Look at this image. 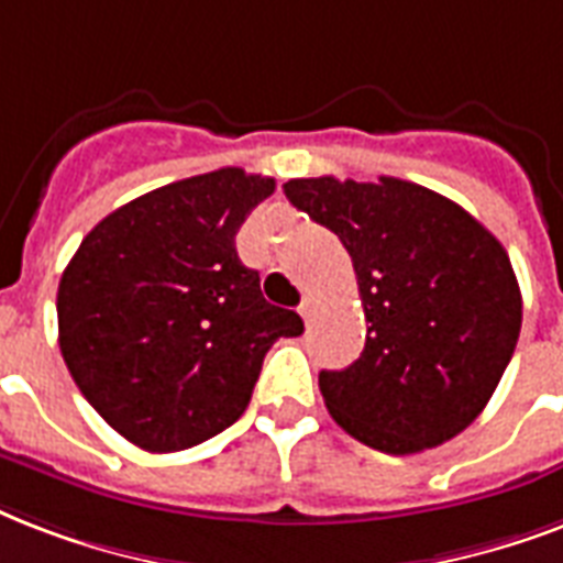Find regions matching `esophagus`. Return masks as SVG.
Masks as SVG:
<instances>
[{"mask_svg":"<svg viewBox=\"0 0 563 563\" xmlns=\"http://www.w3.org/2000/svg\"><path fill=\"white\" fill-rule=\"evenodd\" d=\"M313 311H317V302H313V296H305L302 305H299V313H302V320H305V322L311 320Z\"/></svg>","mask_w":563,"mask_h":563,"instance_id":"obj_1","label":"esophagus"}]
</instances>
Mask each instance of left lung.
I'll list each match as a JSON object with an SVG mask.
<instances>
[{
	"mask_svg": "<svg viewBox=\"0 0 563 563\" xmlns=\"http://www.w3.org/2000/svg\"><path fill=\"white\" fill-rule=\"evenodd\" d=\"M285 196L341 238L369 322L361 358L320 373L331 417L387 455L461 434L520 338L522 296L503 243L461 205L402 178H290Z\"/></svg>",
	"mask_w": 563,
	"mask_h": 563,
	"instance_id": "left-lung-1",
	"label": "left lung"
}]
</instances>
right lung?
Returning <instances> with one entry per match:
<instances>
[{"mask_svg": "<svg viewBox=\"0 0 563 563\" xmlns=\"http://www.w3.org/2000/svg\"><path fill=\"white\" fill-rule=\"evenodd\" d=\"M276 178L222 167L137 196L87 234L58 285V343L85 399L146 452L229 429L299 313L269 305L234 234Z\"/></svg>", "mask_w": 563, "mask_h": 563, "instance_id": "right-lung-1", "label": "right lung"}]
</instances>
